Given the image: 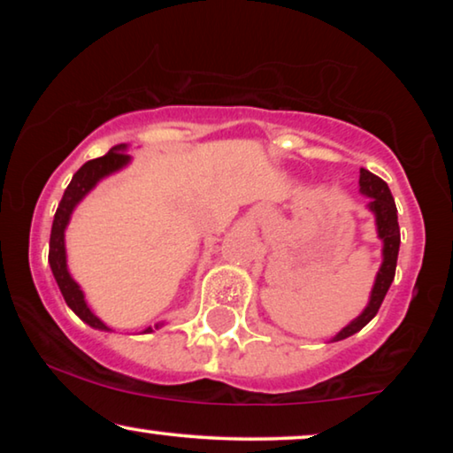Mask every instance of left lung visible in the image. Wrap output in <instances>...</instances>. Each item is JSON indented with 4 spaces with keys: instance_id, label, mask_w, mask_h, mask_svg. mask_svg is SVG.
<instances>
[{
    "instance_id": "obj_1",
    "label": "left lung",
    "mask_w": 453,
    "mask_h": 453,
    "mask_svg": "<svg viewBox=\"0 0 453 453\" xmlns=\"http://www.w3.org/2000/svg\"><path fill=\"white\" fill-rule=\"evenodd\" d=\"M358 191L365 197H369V212L375 216V228L377 237L381 239V265L377 270L373 288H371L369 303L349 326H344L336 336L330 338V342H338L352 336V334L361 332L371 319L380 311L383 299H386L389 284L394 282L395 264H398V251H400V226H398V210H395V202L389 191L388 183L380 179L367 169H361V177H358Z\"/></svg>"
}]
</instances>
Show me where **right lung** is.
<instances>
[{
  "instance_id": "right-lung-1",
  "label": "right lung",
  "mask_w": 453,
  "mask_h": 453,
  "mask_svg": "<svg viewBox=\"0 0 453 453\" xmlns=\"http://www.w3.org/2000/svg\"><path fill=\"white\" fill-rule=\"evenodd\" d=\"M129 163H132V157L127 154V144H119L111 148L104 157L88 160V163L80 166L76 175L72 177L70 185H67V189L64 191V197H61L58 212H55V219H53L51 239H49V265H51L55 282H58L61 295H64L67 307H70L72 311L84 321V324H88L90 327H95V330H101V332H111V327L104 324L101 318H96V315L92 313L88 303H86L84 290L80 288V284L76 280H73V276L70 274V268H67L65 228L70 225L72 214L78 203L82 202L84 197L103 181V179H107L109 175H113V173H119L121 169H126ZM163 326L165 321H158V324H154V327L148 326L142 334H150Z\"/></svg>"
}]
</instances>
